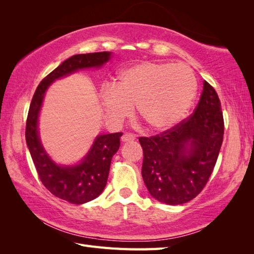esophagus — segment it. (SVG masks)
<instances>
[{"instance_id":"1","label":"esophagus","mask_w":254,"mask_h":254,"mask_svg":"<svg viewBox=\"0 0 254 254\" xmlns=\"http://www.w3.org/2000/svg\"><path fill=\"white\" fill-rule=\"evenodd\" d=\"M135 135H133V134H131V133H126V134H123V136L121 137V139H122V142L123 143H128V142H133V141H135Z\"/></svg>"}]
</instances>
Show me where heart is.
Wrapping results in <instances>:
<instances>
[{
  "label": "heart",
  "instance_id": "1",
  "mask_svg": "<svg viewBox=\"0 0 254 254\" xmlns=\"http://www.w3.org/2000/svg\"><path fill=\"white\" fill-rule=\"evenodd\" d=\"M195 75L187 64L142 62L118 75L112 87L101 90V104L113 120H122L136 105L141 120L155 131L175 127L195 98Z\"/></svg>",
  "mask_w": 254,
  "mask_h": 254
}]
</instances>
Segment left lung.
<instances>
[{"instance_id": "obj_1", "label": "left lung", "mask_w": 254, "mask_h": 254, "mask_svg": "<svg viewBox=\"0 0 254 254\" xmlns=\"http://www.w3.org/2000/svg\"><path fill=\"white\" fill-rule=\"evenodd\" d=\"M224 138V118L216 90L206 80L194 112L174 127L138 137L142 177L154 198L169 205L191 201L206 186Z\"/></svg>"}]
</instances>
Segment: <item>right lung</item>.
<instances>
[{
    "label": "right lung",
    "instance_id": "add662e5",
    "mask_svg": "<svg viewBox=\"0 0 254 254\" xmlns=\"http://www.w3.org/2000/svg\"><path fill=\"white\" fill-rule=\"evenodd\" d=\"M111 52L76 55L61 63L38 85L31 99L26 121V143L41 182L53 195L72 204H84L104 191L109 176L112 156L120 147L121 132L97 136L88 154L75 166H59L42 146L38 132V117L46 90L56 79L77 69L101 67L109 61Z\"/></svg>",
    "mask_w": 254,
    "mask_h": 254
}]
</instances>
